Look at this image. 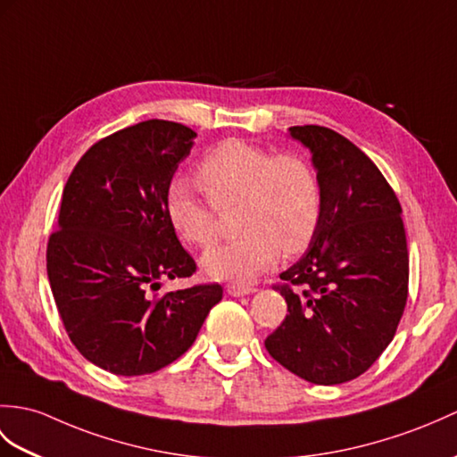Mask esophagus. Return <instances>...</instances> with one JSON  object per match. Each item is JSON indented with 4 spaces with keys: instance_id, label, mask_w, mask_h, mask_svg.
<instances>
[{
    "instance_id": "esophagus-1",
    "label": "esophagus",
    "mask_w": 457,
    "mask_h": 457,
    "mask_svg": "<svg viewBox=\"0 0 457 457\" xmlns=\"http://www.w3.org/2000/svg\"><path fill=\"white\" fill-rule=\"evenodd\" d=\"M226 292L229 295H233V298H241V295H249L254 292V288H251V286H245V284H228Z\"/></svg>"
}]
</instances>
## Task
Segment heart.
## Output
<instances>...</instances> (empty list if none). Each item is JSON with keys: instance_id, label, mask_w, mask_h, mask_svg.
Wrapping results in <instances>:
<instances>
[{"instance_id": "obj_1", "label": "heart", "mask_w": 457, "mask_h": 457, "mask_svg": "<svg viewBox=\"0 0 457 457\" xmlns=\"http://www.w3.org/2000/svg\"><path fill=\"white\" fill-rule=\"evenodd\" d=\"M198 185L179 179L167 190V218L193 247L218 239V210L239 204L237 239L203 254V269L220 280L247 282L310 245L321 218V187L300 155H274L243 140H226L198 165Z\"/></svg>"}]
</instances>
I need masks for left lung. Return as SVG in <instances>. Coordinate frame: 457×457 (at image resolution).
<instances>
[{
	"label": "left lung",
	"instance_id": "1",
	"mask_svg": "<svg viewBox=\"0 0 457 457\" xmlns=\"http://www.w3.org/2000/svg\"><path fill=\"white\" fill-rule=\"evenodd\" d=\"M312 154L321 218L310 247L280 278L288 303L269 354L317 386L364 374L394 341L407 303L409 253L401 204L362 150L325 126H292Z\"/></svg>",
	"mask_w": 457,
	"mask_h": 457
}]
</instances>
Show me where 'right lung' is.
Instances as JSON below:
<instances>
[{
  "instance_id": "1",
  "label": "right lung",
  "mask_w": 457,
  "mask_h": 457,
  "mask_svg": "<svg viewBox=\"0 0 457 457\" xmlns=\"http://www.w3.org/2000/svg\"><path fill=\"white\" fill-rule=\"evenodd\" d=\"M195 137L179 122H137L91 145L63 188L50 288L71 343L111 374L171 364L224 295L208 284L154 298L163 278L196 270L167 218V190Z\"/></svg>"
}]
</instances>
